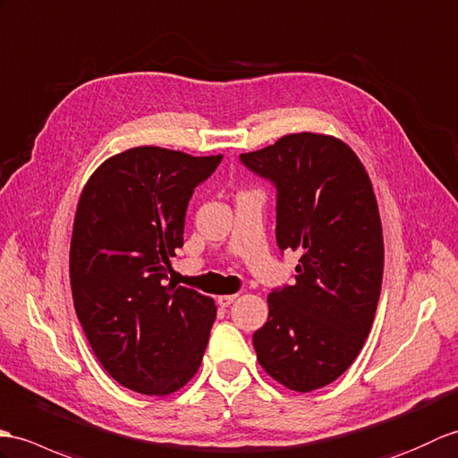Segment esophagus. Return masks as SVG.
<instances>
[{"label":"esophagus","mask_w":458,"mask_h":458,"mask_svg":"<svg viewBox=\"0 0 458 458\" xmlns=\"http://www.w3.org/2000/svg\"><path fill=\"white\" fill-rule=\"evenodd\" d=\"M236 299H238V294H220V296H218V304H220L222 308H226V306H230Z\"/></svg>","instance_id":"obj_1"}]
</instances>
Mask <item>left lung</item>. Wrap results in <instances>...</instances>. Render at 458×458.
<instances>
[{
    "label": "left lung",
    "mask_w": 458,
    "mask_h": 458,
    "mask_svg": "<svg viewBox=\"0 0 458 458\" xmlns=\"http://www.w3.org/2000/svg\"><path fill=\"white\" fill-rule=\"evenodd\" d=\"M240 157L277 185V243L301 251L294 284L267 296L255 355L279 385L312 392L345 373L375 320L385 271L375 189L332 134H286Z\"/></svg>",
    "instance_id": "obj_1"
}]
</instances>
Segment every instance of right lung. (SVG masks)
Wrapping results in <instances>:
<instances>
[{"mask_svg":"<svg viewBox=\"0 0 458 458\" xmlns=\"http://www.w3.org/2000/svg\"><path fill=\"white\" fill-rule=\"evenodd\" d=\"M220 159L136 146L105 159L80 195L70 243L73 308L101 367L140 394L183 388L203 360L215 301L164 279L183 246L193 189Z\"/></svg>","mask_w":458,"mask_h":458,"instance_id":"obj_1","label":"right lung"}]
</instances>
